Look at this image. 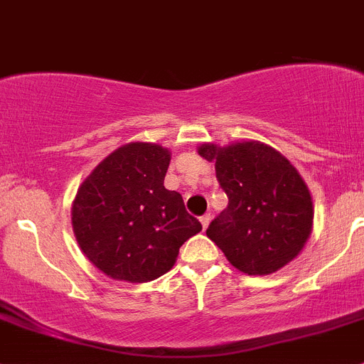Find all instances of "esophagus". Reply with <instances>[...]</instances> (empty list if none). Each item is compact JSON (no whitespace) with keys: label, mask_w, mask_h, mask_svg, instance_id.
<instances>
[{"label":"esophagus","mask_w":364,"mask_h":364,"mask_svg":"<svg viewBox=\"0 0 364 364\" xmlns=\"http://www.w3.org/2000/svg\"><path fill=\"white\" fill-rule=\"evenodd\" d=\"M209 222H211V215H204V216H200V223H203V229L205 230L208 229V225H209Z\"/></svg>","instance_id":"1"}]
</instances>
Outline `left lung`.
<instances>
[{
	"label": "left lung",
	"instance_id": "8db88e82",
	"mask_svg": "<svg viewBox=\"0 0 364 364\" xmlns=\"http://www.w3.org/2000/svg\"><path fill=\"white\" fill-rule=\"evenodd\" d=\"M199 155L215 161L216 179L229 205L209 223V240L236 269L271 274L294 260L314 225L306 183L280 151L259 141L203 144Z\"/></svg>",
	"mask_w": 364,
	"mask_h": 364
}]
</instances>
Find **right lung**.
I'll list each match as a JSON object with an SVG mask.
<instances>
[{
  "label": "right lung",
  "mask_w": 364,
  "mask_h": 364,
  "mask_svg": "<svg viewBox=\"0 0 364 364\" xmlns=\"http://www.w3.org/2000/svg\"><path fill=\"white\" fill-rule=\"evenodd\" d=\"M171 151L130 142L105 156L77 190L72 225L84 255L114 280L144 284L172 269L203 225L164 186Z\"/></svg>",
  "instance_id": "1"
}]
</instances>
